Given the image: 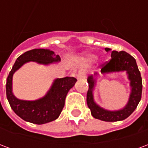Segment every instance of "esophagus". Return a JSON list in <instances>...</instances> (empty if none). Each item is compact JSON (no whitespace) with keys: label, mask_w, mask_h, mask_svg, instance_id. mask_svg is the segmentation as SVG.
Listing matches in <instances>:
<instances>
[{"label":"esophagus","mask_w":148,"mask_h":148,"mask_svg":"<svg viewBox=\"0 0 148 148\" xmlns=\"http://www.w3.org/2000/svg\"><path fill=\"white\" fill-rule=\"evenodd\" d=\"M77 78L78 79V80H81V79H85V78H86V72H85L84 71H79L77 75Z\"/></svg>","instance_id":"esophagus-1"}]
</instances>
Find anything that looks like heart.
Segmentation results:
<instances>
[{
    "label": "heart",
    "instance_id": "obj_1",
    "mask_svg": "<svg viewBox=\"0 0 148 148\" xmlns=\"http://www.w3.org/2000/svg\"><path fill=\"white\" fill-rule=\"evenodd\" d=\"M87 56H88V58H91V59L94 58V55H87Z\"/></svg>",
    "mask_w": 148,
    "mask_h": 148
}]
</instances>
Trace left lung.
Segmentation results:
<instances>
[{"label": "left lung", "mask_w": 148, "mask_h": 148, "mask_svg": "<svg viewBox=\"0 0 148 148\" xmlns=\"http://www.w3.org/2000/svg\"><path fill=\"white\" fill-rule=\"evenodd\" d=\"M105 50L107 52L111 51V49L107 47L105 48ZM119 72H125L127 74V79L130 82L129 86L131 92L127 104L122 109L117 110L104 109L97 105L94 101L93 91L96 87L97 77L100 76L99 74L96 72L90 75L87 78V82L89 83V90L87 92L86 97L87 105L91 111V114L94 118L108 122L123 121L128 117L136 109L138 104L141 100L143 86L142 78L137 66L136 61L127 52L112 51L111 52L110 61L101 68V73L103 75H106Z\"/></svg>", "instance_id": "obj_1"}]
</instances>
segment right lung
Here are the masks:
<instances>
[{
	"instance_id": "1",
	"label": "right lung",
	"mask_w": 148,
	"mask_h": 148,
	"mask_svg": "<svg viewBox=\"0 0 148 148\" xmlns=\"http://www.w3.org/2000/svg\"><path fill=\"white\" fill-rule=\"evenodd\" d=\"M60 61L59 55L49 49H33L19 56L9 72L6 82V95L12 109L24 121L32 124H43L56 120L65 105L69 90L77 79L73 77L56 78L45 95L34 101L21 100L12 92V77L16 71L27 62H35L48 66Z\"/></svg>"
}]
</instances>
